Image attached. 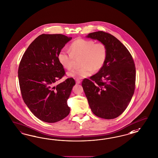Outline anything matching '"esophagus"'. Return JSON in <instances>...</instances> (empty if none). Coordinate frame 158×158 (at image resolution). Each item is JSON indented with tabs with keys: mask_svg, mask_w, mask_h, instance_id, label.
<instances>
[{
	"mask_svg": "<svg viewBox=\"0 0 158 158\" xmlns=\"http://www.w3.org/2000/svg\"><path fill=\"white\" fill-rule=\"evenodd\" d=\"M76 84H80V83H81V80H78V79L76 80Z\"/></svg>",
	"mask_w": 158,
	"mask_h": 158,
	"instance_id": "esophagus-1",
	"label": "esophagus"
}]
</instances>
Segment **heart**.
Masks as SVG:
<instances>
[{"mask_svg":"<svg viewBox=\"0 0 158 158\" xmlns=\"http://www.w3.org/2000/svg\"><path fill=\"white\" fill-rule=\"evenodd\" d=\"M107 46L103 42L79 38L71 43L70 51H60L57 59L64 69L71 70L74 66L75 58L81 57L80 64L82 67L73 70L68 74L82 79L91 75L93 70H101L107 60Z\"/></svg>","mask_w":158,"mask_h":158,"instance_id":"1","label":"heart"}]
</instances>
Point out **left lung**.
I'll use <instances>...</instances> for the list:
<instances>
[{"mask_svg":"<svg viewBox=\"0 0 158 158\" xmlns=\"http://www.w3.org/2000/svg\"><path fill=\"white\" fill-rule=\"evenodd\" d=\"M103 42L108 50L101 70L82 81L92 113L105 119L119 116L131 101L135 87V67L126 47L111 34L97 31L87 36Z\"/></svg>","mask_w":158,"mask_h":158,"instance_id":"8db88e82","label":"left lung"}]
</instances>
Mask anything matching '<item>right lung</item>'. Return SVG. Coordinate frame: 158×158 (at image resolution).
<instances>
[{
	"mask_svg": "<svg viewBox=\"0 0 158 158\" xmlns=\"http://www.w3.org/2000/svg\"><path fill=\"white\" fill-rule=\"evenodd\" d=\"M70 40L62 34L40 35L28 47L19 64L23 99L34 115L45 122H57L70 113L67 101L76 81L69 78L57 85L56 82L66 75L58 54Z\"/></svg>",
	"mask_w": 158,
	"mask_h": 158,
	"instance_id": "obj_1",
	"label": "right lung"
}]
</instances>
